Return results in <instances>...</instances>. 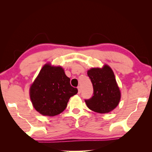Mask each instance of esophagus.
Listing matches in <instances>:
<instances>
[{
	"mask_svg": "<svg viewBox=\"0 0 152 152\" xmlns=\"http://www.w3.org/2000/svg\"><path fill=\"white\" fill-rule=\"evenodd\" d=\"M78 94H80L81 92V87L80 86H78Z\"/></svg>",
	"mask_w": 152,
	"mask_h": 152,
	"instance_id": "esophagus-1",
	"label": "esophagus"
}]
</instances>
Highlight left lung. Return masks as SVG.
<instances>
[{"label":"left lung","mask_w":152,"mask_h":152,"mask_svg":"<svg viewBox=\"0 0 152 152\" xmlns=\"http://www.w3.org/2000/svg\"><path fill=\"white\" fill-rule=\"evenodd\" d=\"M93 86V96L85 99L90 109L99 113L111 111L119 104L121 92L112 69L104 65L102 68H92L87 72Z\"/></svg>","instance_id":"8db88e82"}]
</instances>
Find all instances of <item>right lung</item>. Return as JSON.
Masks as SVG:
<instances>
[{"label":"right lung","instance_id":"right-lung-1","mask_svg":"<svg viewBox=\"0 0 152 152\" xmlns=\"http://www.w3.org/2000/svg\"><path fill=\"white\" fill-rule=\"evenodd\" d=\"M70 81L60 66L45 64L30 88V98L35 110L49 117L63 112L70 98L78 92Z\"/></svg>","mask_w":152,"mask_h":152}]
</instances>
